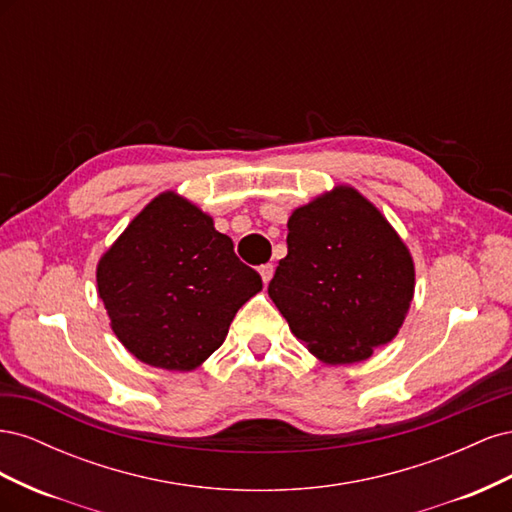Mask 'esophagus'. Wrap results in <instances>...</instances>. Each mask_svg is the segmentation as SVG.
Segmentation results:
<instances>
[{"label":"esophagus","mask_w":512,"mask_h":512,"mask_svg":"<svg viewBox=\"0 0 512 512\" xmlns=\"http://www.w3.org/2000/svg\"><path fill=\"white\" fill-rule=\"evenodd\" d=\"M273 271H275V267L271 265V262H269V265H262L260 267V277H262V284H269L271 282V277H273Z\"/></svg>","instance_id":"1"}]
</instances>
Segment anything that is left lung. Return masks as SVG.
Returning a JSON list of instances; mask_svg holds the SVG:
<instances>
[{
	"label": "left lung",
	"mask_w": 512,
	"mask_h": 512,
	"mask_svg": "<svg viewBox=\"0 0 512 512\" xmlns=\"http://www.w3.org/2000/svg\"><path fill=\"white\" fill-rule=\"evenodd\" d=\"M269 297L290 331L329 365L389 344L414 297V262L384 215L348 185L294 209Z\"/></svg>",
	"instance_id": "left-lung-1"
}]
</instances>
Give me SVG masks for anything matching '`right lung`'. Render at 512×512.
<instances>
[{"label":"right lung","mask_w":512,"mask_h":512,"mask_svg":"<svg viewBox=\"0 0 512 512\" xmlns=\"http://www.w3.org/2000/svg\"><path fill=\"white\" fill-rule=\"evenodd\" d=\"M98 294L138 361L190 371L218 350L243 303L262 290L211 215L162 192L100 258Z\"/></svg>","instance_id":"add662e5"}]
</instances>
